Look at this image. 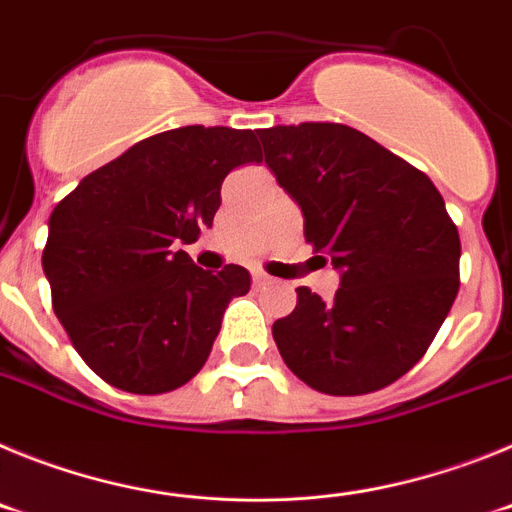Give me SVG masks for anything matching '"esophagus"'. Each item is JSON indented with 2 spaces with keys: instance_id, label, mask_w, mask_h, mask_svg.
Here are the masks:
<instances>
[{
  "instance_id": "1",
  "label": "esophagus",
  "mask_w": 512,
  "mask_h": 512,
  "mask_svg": "<svg viewBox=\"0 0 512 512\" xmlns=\"http://www.w3.org/2000/svg\"><path fill=\"white\" fill-rule=\"evenodd\" d=\"M271 282V277L269 274H264V271H253V284H269Z\"/></svg>"
}]
</instances>
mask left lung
I'll return each mask as SVG.
<instances>
[{
    "mask_svg": "<svg viewBox=\"0 0 512 512\" xmlns=\"http://www.w3.org/2000/svg\"><path fill=\"white\" fill-rule=\"evenodd\" d=\"M259 138L305 215V241L341 271L330 302L297 289V307L271 328L279 354L325 395L382 390L423 359L459 292V230L441 192L338 122L274 125Z\"/></svg>",
    "mask_w": 512,
    "mask_h": 512,
    "instance_id": "obj_1",
    "label": "left lung"
}]
</instances>
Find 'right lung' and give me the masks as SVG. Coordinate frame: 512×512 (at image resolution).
Listing matches in <instances>:
<instances>
[{
	"instance_id": "add662e5",
	"label": "right lung",
	"mask_w": 512,
	"mask_h": 512,
	"mask_svg": "<svg viewBox=\"0 0 512 512\" xmlns=\"http://www.w3.org/2000/svg\"><path fill=\"white\" fill-rule=\"evenodd\" d=\"M251 161L253 130L187 125L135 143L56 205L43 248L53 312L107 384L161 395L205 366L251 277L235 264L200 269L179 243L212 228L223 179Z\"/></svg>"
}]
</instances>
